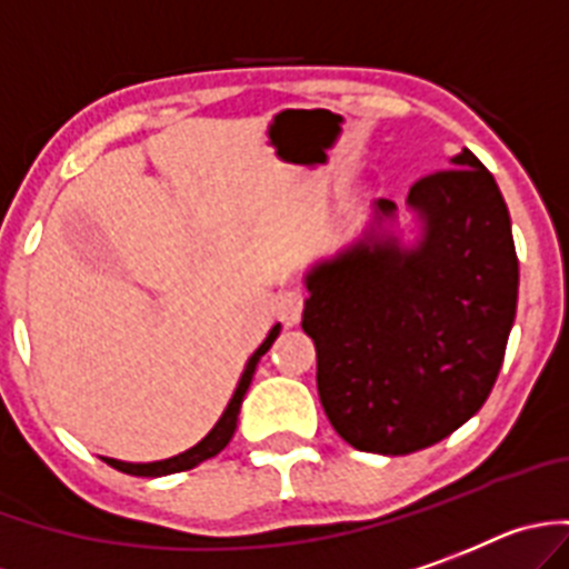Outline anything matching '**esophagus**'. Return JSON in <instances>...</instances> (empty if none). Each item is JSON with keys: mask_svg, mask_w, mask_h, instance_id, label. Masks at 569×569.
<instances>
[{"mask_svg": "<svg viewBox=\"0 0 569 569\" xmlns=\"http://www.w3.org/2000/svg\"><path fill=\"white\" fill-rule=\"evenodd\" d=\"M303 303L306 295L300 289H286L283 295L278 297V303H274V315L283 326H295L300 322V315H303Z\"/></svg>", "mask_w": 569, "mask_h": 569, "instance_id": "esophagus-1", "label": "esophagus"}]
</instances>
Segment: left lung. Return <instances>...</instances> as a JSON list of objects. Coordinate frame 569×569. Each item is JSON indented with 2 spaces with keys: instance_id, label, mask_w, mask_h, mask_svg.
<instances>
[{
  "instance_id": "obj_1",
  "label": "left lung",
  "mask_w": 569,
  "mask_h": 569,
  "mask_svg": "<svg viewBox=\"0 0 569 569\" xmlns=\"http://www.w3.org/2000/svg\"><path fill=\"white\" fill-rule=\"evenodd\" d=\"M406 207L413 243L380 198L366 232L306 272L322 411L382 457L428 448L485 406L519 300L508 203L473 152L413 183Z\"/></svg>"
}]
</instances>
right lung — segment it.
Here are the masks:
<instances>
[{
  "instance_id": "right-lung-1",
  "label": "right lung",
  "mask_w": 569,
  "mask_h": 569,
  "mask_svg": "<svg viewBox=\"0 0 569 569\" xmlns=\"http://www.w3.org/2000/svg\"><path fill=\"white\" fill-rule=\"evenodd\" d=\"M278 335H280V326H274V329L269 331V337L260 342L258 351L249 357L247 368H243V373H240L238 388H234L232 399H229L227 411L221 413V419L214 422V428L207 433V437L201 439V442L192 445V448L183 450V453H178V457L161 459V462H121V459H107V457H104V462L112 465L116 470H121V473H130V476H170V473H181V470L196 468V465H201V462H207V459L218 457V453H221V450L229 445V439L234 437V428H238L240 402H243L249 386H252L254 368H258L260 357H263L266 351L272 348V342L278 340Z\"/></svg>"
}]
</instances>
